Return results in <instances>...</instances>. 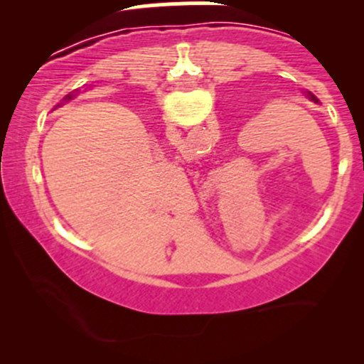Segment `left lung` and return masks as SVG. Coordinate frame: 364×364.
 Wrapping results in <instances>:
<instances>
[{"label": "left lung", "mask_w": 364, "mask_h": 364, "mask_svg": "<svg viewBox=\"0 0 364 364\" xmlns=\"http://www.w3.org/2000/svg\"><path fill=\"white\" fill-rule=\"evenodd\" d=\"M306 97H308V99H310V101H313V102H315V104H318V102H320V101H318V99H316V97H315V95H313V94H311V92H306Z\"/></svg>", "instance_id": "1"}]
</instances>
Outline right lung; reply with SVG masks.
<instances>
[{
    "instance_id": "add662e5",
    "label": "right lung",
    "mask_w": 364,
    "mask_h": 364,
    "mask_svg": "<svg viewBox=\"0 0 364 364\" xmlns=\"http://www.w3.org/2000/svg\"><path fill=\"white\" fill-rule=\"evenodd\" d=\"M78 95V89H75L73 92H70L68 95H65V97H63V102H70V101H73L75 97H77ZM56 107H60V106H56Z\"/></svg>"
}]
</instances>
